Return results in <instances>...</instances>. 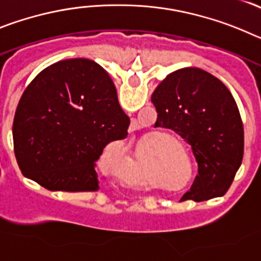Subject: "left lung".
Returning <instances> with one entry per match:
<instances>
[{
  "label": "left lung",
  "instance_id": "left-lung-1",
  "mask_svg": "<svg viewBox=\"0 0 261 261\" xmlns=\"http://www.w3.org/2000/svg\"><path fill=\"white\" fill-rule=\"evenodd\" d=\"M155 126L172 129L191 145L199 174L184 200L222 196L243 158L244 133L238 106L218 78L199 68L172 71L154 90Z\"/></svg>",
  "mask_w": 261,
  "mask_h": 261
}]
</instances>
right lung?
<instances>
[{"instance_id": "obj_1", "label": "right lung", "mask_w": 261, "mask_h": 261, "mask_svg": "<svg viewBox=\"0 0 261 261\" xmlns=\"http://www.w3.org/2000/svg\"><path fill=\"white\" fill-rule=\"evenodd\" d=\"M129 123L114 82L99 64L55 62L31 81L15 111L18 166L49 191H98L96 161L106 145L126 137Z\"/></svg>"}]
</instances>
